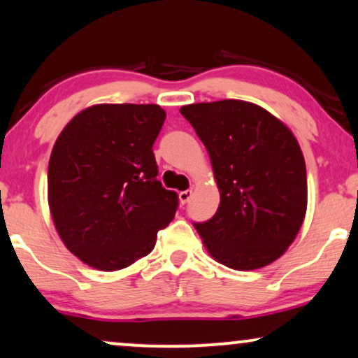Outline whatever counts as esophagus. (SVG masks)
I'll return each mask as SVG.
<instances>
[{
    "mask_svg": "<svg viewBox=\"0 0 358 358\" xmlns=\"http://www.w3.org/2000/svg\"><path fill=\"white\" fill-rule=\"evenodd\" d=\"M192 199V190H182V192H179V200H180V203L182 205H185L187 203V201Z\"/></svg>",
    "mask_w": 358,
    "mask_h": 358,
    "instance_id": "1",
    "label": "esophagus"
}]
</instances>
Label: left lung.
<instances>
[{
	"label": "left lung",
	"mask_w": 358,
	"mask_h": 358,
	"mask_svg": "<svg viewBox=\"0 0 358 358\" xmlns=\"http://www.w3.org/2000/svg\"><path fill=\"white\" fill-rule=\"evenodd\" d=\"M210 155L221 201L194 222L211 257L247 271L286 252L307 211V169L292 132L263 108L241 100L180 108Z\"/></svg>",
	"instance_id": "left-lung-1"
}]
</instances>
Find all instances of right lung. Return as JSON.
<instances>
[{
	"label": "right lung",
	"instance_id": "add662e5",
	"mask_svg": "<svg viewBox=\"0 0 358 358\" xmlns=\"http://www.w3.org/2000/svg\"><path fill=\"white\" fill-rule=\"evenodd\" d=\"M158 105H96L56 141L48 164L51 216L64 245L87 265L116 271L148 255L179 206L158 180Z\"/></svg>",
	"mask_w": 358,
	"mask_h": 358
}]
</instances>
